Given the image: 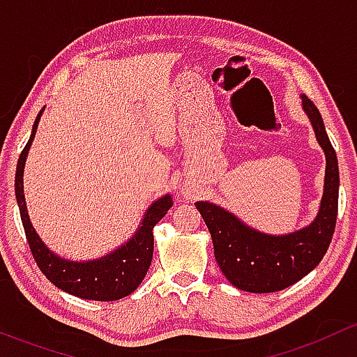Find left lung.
Here are the masks:
<instances>
[{"label": "left lung", "instance_id": "8db88e82", "mask_svg": "<svg viewBox=\"0 0 357 357\" xmlns=\"http://www.w3.org/2000/svg\"><path fill=\"white\" fill-rule=\"evenodd\" d=\"M307 114L316 139L326 157L325 190L314 221L289 235H266L240 221L231 212L211 202H197L214 243V255L222 275L236 289L269 294L294 285L311 273L328 250L338 212V164L319 110L305 95Z\"/></svg>", "mask_w": 357, "mask_h": 357}]
</instances>
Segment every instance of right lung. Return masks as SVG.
<instances>
[{
  "label": "right lung",
  "mask_w": 357,
  "mask_h": 357,
  "mask_svg": "<svg viewBox=\"0 0 357 357\" xmlns=\"http://www.w3.org/2000/svg\"><path fill=\"white\" fill-rule=\"evenodd\" d=\"M45 110V109H43ZM43 110L36 117L32 126L31 138L27 145L24 146L17 162L15 172V197L20 208V218H22L24 231L27 236V243L31 247L32 257L36 264L43 271V275L50 280L60 290L67 294L75 295L79 298H88V301H119L122 297H128L139 287V283L145 278L153 257V226L167 214L172 207L171 195H164L162 199L153 202L145 212L142 226L135 233L129 242L121 245L112 254L103 255L102 259L86 262H75L62 259L55 252L50 250L43 243L39 235L36 233L34 226L29 219L27 207H25L24 197V165L27 158L29 149L32 145V139L36 136L39 119Z\"/></svg>",
  "instance_id": "add662e5"
}]
</instances>
